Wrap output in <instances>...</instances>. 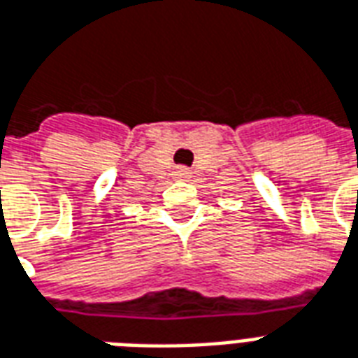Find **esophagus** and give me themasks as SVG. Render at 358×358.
I'll return each mask as SVG.
<instances>
[{
    "mask_svg": "<svg viewBox=\"0 0 358 358\" xmlns=\"http://www.w3.org/2000/svg\"><path fill=\"white\" fill-rule=\"evenodd\" d=\"M174 178L176 180H189L192 178V171L186 169V166H178L176 171H174Z\"/></svg>",
    "mask_w": 358,
    "mask_h": 358,
    "instance_id": "obj_1",
    "label": "esophagus"
}]
</instances>
